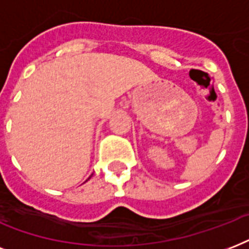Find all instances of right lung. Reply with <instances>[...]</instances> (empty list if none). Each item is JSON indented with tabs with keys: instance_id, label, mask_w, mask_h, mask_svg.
<instances>
[{
	"instance_id": "right-lung-1",
	"label": "right lung",
	"mask_w": 249,
	"mask_h": 249,
	"mask_svg": "<svg viewBox=\"0 0 249 249\" xmlns=\"http://www.w3.org/2000/svg\"><path fill=\"white\" fill-rule=\"evenodd\" d=\"M91 176H93V174H91ZM91 176H90V177H89V178H88V179H90V178H91ZM88 179H86V181H85V182H88Z\"/></svg>"
}]
</instances>
